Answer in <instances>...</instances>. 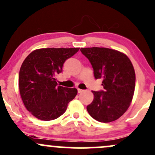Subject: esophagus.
<instances>
[{
	"label": "esophagus",
	"mask_w": 155,
	"mask_h": 155,
	"mask_svg": "<svg viewBox=\"0 0 155 155\" xmlns=\"http://www.w3.org/2000/svg\"><path fill=\"white\" fill-rule=\"evenodd\" d=\"M78 93H81V92H82L84 90H81V89H78Z\"/></svg>",
	"instance_id": "esophagus-1"
}]
</instances>
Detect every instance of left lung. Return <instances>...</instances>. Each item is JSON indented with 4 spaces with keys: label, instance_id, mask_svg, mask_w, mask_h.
Wrapping results in <instances>:
<instances>
[{
    "label": "left lung",
    "instance_id": "left-lung-1",
    "mask_svg": "<svg viewBox=\"0 0 155 155\" xmlns=\"http://www.w3.org/2000/svg\"><path fill=\"white\" fill-rule=\"evenodd\" d=\"M80 51L91 63L95 79H103L104 89L92 91L94 100L87 106L88 113L101 122L117 120L127 111L134 94L132 63L123 53L108 48H81Z\"/></svg>",
    "mask_w": 155,
    "mask_h": 155
}]
</instances>
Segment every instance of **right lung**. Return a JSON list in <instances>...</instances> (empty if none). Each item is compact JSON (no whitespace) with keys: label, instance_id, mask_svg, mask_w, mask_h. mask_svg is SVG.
<instances>
[{"label":"right lung","instance_id":"add662e5","mask_svg":"<svg viewBox=\"0 0 155 155\" xmlns=\"http://www.w3.org/2000/svg\"><path fill=\"white\" fill-rule=\"evenodd\" d=\"M79 48H47L32 51L19 70V87L28 111L38 120H55L66 111L76 97V88L58 86L55 76L63 71L65 61Z\"/></svg>","mask_w":155,"mask_h":155}]
</instances>
